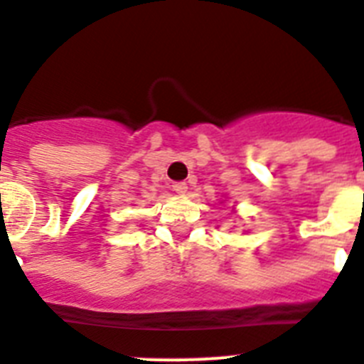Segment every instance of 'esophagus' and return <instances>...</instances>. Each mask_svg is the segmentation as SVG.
I'll return each mask as SVG.
<instances>
[{"label": "esophagus", "mask_w": 364, "mask_h": 364, "mask_svg": "<svg viewBox=\"0 0 364 364\" xmlns=\"http://www.w3.org/2000/svg\"><path fill=\"white\" fill-rule=\"evenodd\" d=\"M173 191L178 193V195H186L188 193V184L186 182H175L173 184Z\"/></svg>", "instance_id": "obj_1"}]
</instances>
